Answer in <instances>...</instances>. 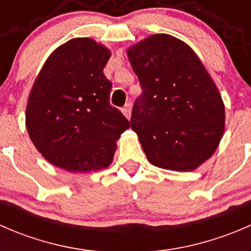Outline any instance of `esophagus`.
<instances>
[{
    "mask_svg": "<svg viewBox=\"0 0 251 251\" xmlns=\"http://www.w3.org/2000/svg\"><path fill=\"white\" fill-rule=\"evenodd\" d=\"M121 111H123V114L127 119L131 118V105L128 104V103H127V104H125V107H124L123 109H121Z\"/></svg>",
    "mask_w": 251,
    "mask_h": 251,
    "instance_id": "esophagus-1",
    "label": "esophagus"
}]
</instances>
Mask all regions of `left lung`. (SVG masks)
I'll use <instances>...</instances> for the list:
<instances>
[{
	"instance_id": "1",
	"label": "left lung",
	"mask_w": 251,
	"mask_h": 251,
	"mask_svg": "<svg viewBox=\"0 0 251 251\" xmlns=\"http://www.w3.org/2000/svg\"><path fill=\"white\" fill-rule=\"evenodd\" d=\"M142 93L131 128L149 163L192 171L219 147L225 132V104L219 88L193 50L168 34L151 35L127 48Z\"/></svg>"
}]
</instances>
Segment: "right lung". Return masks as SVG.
Masks as SVG:
<instances>
[{"mask_svg": "<svg viewBox=\"0 0 251 251\" xmlns=\"http://www.w3.org/2000/svg\"><path fill=\"white\" fill-rule=\"evenodd\" d=\"M110 50L90 37L55 48L40 70L29 98L25 124L37 151L70 173L105 169L116 141L130 127L109 103L111 82L103 69Z\"/></svg>", "mask_w": 251, "mask_h": 251, "instance_id": "add662e5", "label": "right lung"}]
</instances>
